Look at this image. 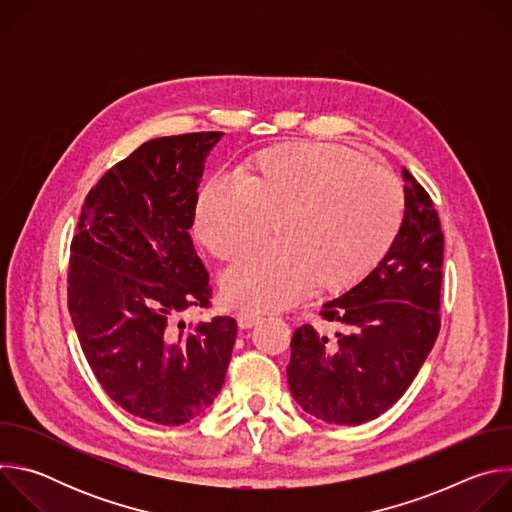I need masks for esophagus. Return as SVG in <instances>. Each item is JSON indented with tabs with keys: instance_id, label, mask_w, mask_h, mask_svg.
Listing matches in <instances>:
<instances>
[{
	"instance_id": "1",
	"label": "esophagus",
	"mask_w": 512,
	"mask_h": 512,
	"mask_svg": "<svg viewBox=\"0 0 512 512\" xmlns=\"http://www.w3.org/2000/svg\"><path fill=\"white\" fill-rule=\"evenodd\" d=\"M259 320H261V316H259V314H251V312H241V314L237 316V324H239V328H243V330L253 328Z\"/></svg>"
}]
</instances>
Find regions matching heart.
<instances>
[{
  "mask_svg": "<svg viewBox=\"0 0 512 512\" xmlns=\"http://www.w3.org/2000/svg\"><path fill=\"white\" fill-rule=\"evenodd\" d=\"M397 178L362 154L330 143L279 145L245 180L210 178L196 202L194 231L216 257L255 243L269 221L277 247L249 249L221 275L229 304L281 310L314 283L338 291L367 275L403 223Z\"/></svg>",
  "mask_w": 512,
  "mask_h": 512,
  "instance_id": "b5f03b06",
  "label": "heart"
}]
</instances>
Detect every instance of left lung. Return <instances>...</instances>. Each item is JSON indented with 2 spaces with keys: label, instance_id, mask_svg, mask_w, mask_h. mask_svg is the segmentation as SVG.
<instances>
[{
  "label": "left lung",
  "instance_id": "1",
  "mask_svg": "<svg viewBox=\"0 0 512 512\" xmlns=\"http://www.w3.org/2000/svg\"><path fill=\"white\" fill-rule=\"evenodd\" d=\"M403 225L379 265L320 316L334 336L300 326L291 338L289 391L338 425L371 421L413 383L440 332L444 233L429 194L403 168Z\"/></svg>",
  "mask_w": 512,
  "mask_h": 512
}]
</instances>
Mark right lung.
I'll use <instances>...</instances> for the list:
<instances>
[{"instance_id": "obj_1", "label": "right lung", "mask_w": 512, "mask_h": 512, "mask_svg": "<svg viewBox=\"0 0 512 512\" xmlns=\"http://www.w3.org/2000/svg\"><path fill=\"white\" fill-rule=\"evenodd\" d=\"M221 131L145 141L89 192L70 245L68 312L105 393L160 425L202 415L225 383L237 322L206 308L208 273L190 229L204 162Z\"/></svg>"}]
</instances>
